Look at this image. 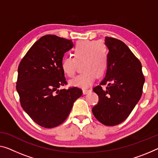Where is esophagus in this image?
I'll list each match as a JSON object with an SVG mask.
<instances>
[{
  "instance_id": "1",
  "label": "esophagus",
  "mask_w": 158,
  "mask_h": 158,
  "mask_svg": "<svg viewBox=\"0 0 158 158\" xmlns=\"http://www.w3.org/2000/svg\"><path fill=\"white\" fill-rule=\"evenodd\" d=\"M91 89H83V94H86L89 92H91Z\"/></svg>"
}]
</instances>
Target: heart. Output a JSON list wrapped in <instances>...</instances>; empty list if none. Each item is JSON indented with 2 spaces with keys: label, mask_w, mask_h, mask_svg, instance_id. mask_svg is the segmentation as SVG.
Returning a JSON list of instances; mask_svg holds the SVG:
<instances>
[{
  "label": "heart",
  "mask_w": 158,
  "mask_h": 158,
  "mask_svg": "<svg viewBox=\"0 0 158 158\" xmlns=\"http://www.w3.org/2000/svg\"><path fill=\"white\" fill-rule=\"evenodd\" d=\"M72 57H64L61 62L63 72L69 77L76 74L78 64L81 63V74L70 81L72 86L88 88L98 77H102L108 69L109 49L104 42L97 40L77 42L72 49Z\"/></svg>",
  "instance_id": "1"
}]
</instances>
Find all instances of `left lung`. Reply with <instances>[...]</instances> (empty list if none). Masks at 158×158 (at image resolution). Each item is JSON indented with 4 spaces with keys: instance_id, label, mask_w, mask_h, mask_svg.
Wrapping results in <instances>:
<instances>
[{
    "instance_id": "obj_1",
    "label": "left lung",
    "mask_w": 158,
    "mask_h": 158,
    "mask_svg": "<svg viewBox=\"0 0 158 158\" xmlns=\"http://www.w3.org/2000/svg\"><path fill=\"white\" fill-rule=\"evenodd\" d=\"M105 44L109 50V66L104 79L93 89L98 102L92 112L102 124L114 126L125 121L139 102L145 77L139 60L123 42L106 37Z\"/></svg>"
}]
</instances>
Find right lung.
I'll list each match as a JSON object with an SVG mask.
<instances>
[{
  "label": "right lung",
  "mask_w": 158,
  "mask_h": 158,
  "mask_svg": "<svg viewBox=\"0 0 158 158\" xmlns=\"http://www.w3.org/2000/svg\"><path fill=\"white\" fill-rule=\"evenodd\" d=\"M73 48L72 40L47 35L33 44L20 61L16 89L21 106L35 123L46 128L62 124L82 90L67 85L61 62Z\"/></svg>",
  "instance_id": "1"
}]
</instances>
